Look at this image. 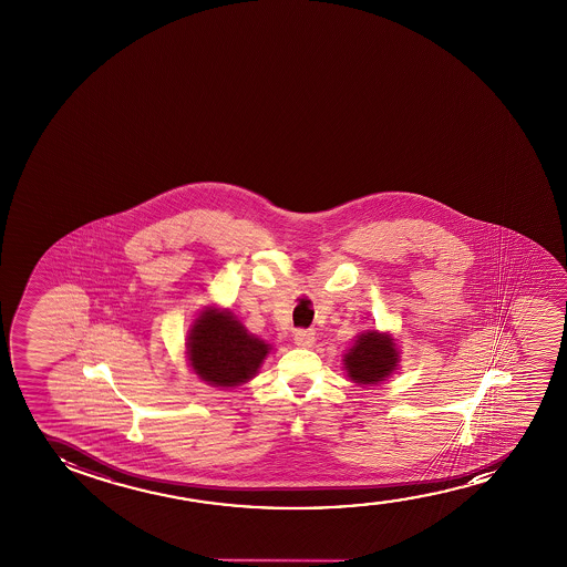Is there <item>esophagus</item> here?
Instances as JSON below:
<instances>
[{
  "instance_id": "obj_1",
  "label": "esophagus",
  "mask_w": 567,
  "mask_h": 567,
  "mask_svg": "<svg viewBox=\"0 0 567 567\" xmlns=\"http://www.w3.org/2000/svg\"><path fill=\"white\" fill-rule=\"evenodd\" d=\"M295 342L300 349H310L316 342V333L308 331V329H298V331H295Z\"/></svg>"
}]
</instances>
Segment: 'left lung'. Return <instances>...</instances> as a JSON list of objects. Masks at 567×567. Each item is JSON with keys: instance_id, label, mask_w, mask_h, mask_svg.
<instances>
[{"instance_id": "8db88e82", "label": "left lung", "mask_w": 567, "mask_h": 567, "mask_svg": "<svg viewBox=\"0 0 567 567\" xmlns=\"http://www.w3.org/2000/svg\"><path fill=\"white\" fill-rule=\"evenodd\" d=\"M344 370L358 385H378L388 380L399 365V350L391 334L375 329L358 334L354 347L344 354Z\"/></svg>"}]
</instances>
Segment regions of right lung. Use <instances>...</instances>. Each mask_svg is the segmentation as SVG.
<instances>
[{
  "label": "right lung",
  "mask_w": 567,
  "mask_h": 567,
  "mask_svg": "<svg viewBox=\"0 0 567 567\" xmlns=\"http://www.w3.org/2000/svg\"><path fill=\"white\" fill-rule=\"evenodd\" d=\"M271 347L248 333L233 311L205 308L187 337V360L215 388H236L256 375Z\"/></svg>",
  "instance_id": "1"
}]
</instances>
